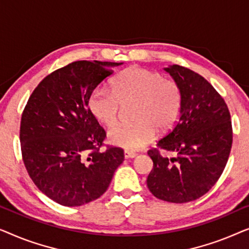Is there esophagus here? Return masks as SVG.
Here are the masks:
<instances>
[{"label":"esophagus","mask_w":249,"mask_h":249,"mask_svg":"<svg viewBox=\"0 0 249 249\" xmlns=\"http://www.w3.org/2000/svg\"><path fill=\"white\" fill-rule=\"evenodd\" d=\"M137 156V154L134 152H129V151H124V159H134Z\"/></svg>","instance_id":"esophagus-1"}]
</instances>
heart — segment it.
Returning <instances> with one entry per match:
<instances>
[{
    "label": "heart",
    "instance_id": "1",
    "mask_svg": "<svg viewBox=\"0 0 249 249\" xmlns=\"http://www.w3.org/2000/svg\"><path fill=\"white\" fill-rule=\"evenodd\" d=\"M134 102V124L119 125L107 134L111 144L127 151L145 147L154 139L155 129L163 131L173 124L181 107V90L161 73L134 66L114 78L112 90L95 88L88 98V107L101 124L111 128L117 124L121 105Z\"/></svg>",
    "mask_w": 249,
    "mask_h": 249
}]
</instances>
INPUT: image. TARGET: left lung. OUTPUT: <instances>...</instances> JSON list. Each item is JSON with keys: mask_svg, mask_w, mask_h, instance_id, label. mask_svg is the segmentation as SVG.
<instances>
[{"mask_svg": "<svg viewBox=\"0 0 249 249\" xmlns=\"http://www.w3.org/2000/svg\"><path fill=\"white\" fill-rule=\"evenodd\" d=\"M181 90L179 120L159 149L148 151L153 169L147 187L156 198L187 203L206 194L222 175L232 145V127L226 102L200 74L173 64L164 68Z\"/></svg>", "mask_w": 249, "mask_h": 249, "instance_id": "1", "label": "left lung"}]
</instances>
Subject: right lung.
Listing matches in <instances>:
<instances>
[{
	"instance_id": "right-lung-1",
	"label": "right lung",
	"mask_w": 249,
	"mask_h": 249,
	"mask_svg": "<svg viewBox=\"0 0 249 249\" xmlns=\"http://www.w3.org/2000/svg\"><path fill=\"white\" fill-rule=\"evenodd\" d=\"M122 62L76 61L40 81L20 124L22 160L44 195L63 206L97 199L124 162V151L100 152L104 129L89 108L91 91Z\"/></svg>"
}]
</instances>
